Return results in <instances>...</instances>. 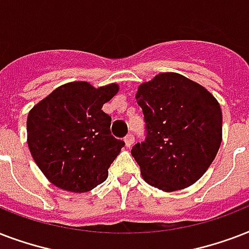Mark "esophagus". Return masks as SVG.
<instances>
[{"label": "esophagus", "instance_id": "esophagus-1", "mask_svg": "<svg viewBox=\"0 0 249 249\" xmlns=\"http://www.w3.org/2000/svg\"><path fill=\"white\" fill-rule=\"evenodd\" d=\"M134 142H135V138L132 134H128L126 138H124V142H126L127 148H130V146L134 144Z\"/></svg>", "mask_w": 249, "mask_h": 249}]
</instances>
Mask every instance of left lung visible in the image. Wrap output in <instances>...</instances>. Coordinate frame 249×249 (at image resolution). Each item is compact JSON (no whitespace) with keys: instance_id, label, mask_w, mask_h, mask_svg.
<instances>
[{"instance_id":"8db88e82","label":"left lung","mask_w":249,"mask_h":249,"mask_svg":"<svg viewBox=\"0 0 249 249\" xmlns=\"http://www.w3.org/2000/svg\"><path fill=\"white\" fill-rule=\"evenodd\" d=\"M145 138L131 155L144 180L171 192L194 184L213 162L222 140L219 104L204 87L166 72L139 87Z\"/></svg>"}]
</instances>
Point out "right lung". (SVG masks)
<instances>
[{
	"instance_id": "1",
	"label": "right lung",
	"mask_w": 249,
	"mask_h": 249,
	"mask_svg": "<svg viewBox=\"0 0 249 249\" xmlns=\"http://www.w3.org/2000/svg\"><path fill=\"white\" fill-rule=\"evenodd\" d=\"M117 92V84L96 89L86 82L69 83L28 113L31 155L54 186L80 194L107 180L124 146L111 135V117L101 110Z\"/></svg>"
}]
</instances>
